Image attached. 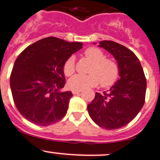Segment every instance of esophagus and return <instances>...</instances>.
Returning a JSON list of instances; mask_svg holds the SVG:
<instances>
[{"label": "esophagus", "instance_id": "esophagus-1", "mask_svg": "<svg viewBox=\"0 0 160 160\" xmlns=\"http://www.w3.org/2000/svg\"><path fill=\"white\" fill-rule=\"evenodd\" d=\"M73 94H78V93H81V91H78V90H72Z\"/></svg>", "mask_w": 160, "mask_h": 160}]
</instances>
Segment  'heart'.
<instances>
[{
    "mask_svg": "<svg viewBox=\"0 0 160 160\" xmlns=\"http://www.w3.org/2000/svg\"><path fill=\"white\" fill-rule=\"evenodd\" d=\"M85 56L93 64L90 67V74H76L69 79L68 87L72 90H86L94 87L101 82L103 87H109L117 82L119 77V67L115 60L106 58L103 51L98 48L91 47L85 51ZM74 57H69L63 66L64 74L70 76L74 72Z\"/></svg>",
    "mask_w": 160,
    "mask_h": 160,
    "instance_id": "1",
    "label": "heart"
}]
</instances>
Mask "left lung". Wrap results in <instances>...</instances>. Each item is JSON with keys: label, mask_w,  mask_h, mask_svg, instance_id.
<instances>
[{"label": "left lung", "mask_w": 160, "mask_h": 160, "mask_svg": "<svg viewBox=\"0 0 160 160\" xmlns=\"http://www.w3.org/2000/svg\"><path fill=\"white\" fill-rule=\"evenodd\" d=\"M98 47L114 57L119 67L120 78L108 93H96L88 105V112L102 128L117 129L132 121L142 109L147 82L140 60L132 51L113 41H101Z\"/></svg>", "instance_id": "8db88e82"}]
</instances>
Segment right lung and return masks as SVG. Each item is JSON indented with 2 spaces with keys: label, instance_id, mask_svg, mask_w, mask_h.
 <instances>
[{
  "label": "right lung",
  "instance_id": "add662e5",
  "mask_svg": "<svg viewBox=\"0 0 160 160\" xmlns=\"http://www.w3.org/2000/svg\"><path fill=\"white\" fill-rule=\"evenodd\" d=\"M82 45L47 37L26 48L17 57L10 88L17 109L28 121L47 126L66 115L72 93L62 90L65 85L63 66Z\"/></svg>",
  "mask_w": 160,
  "mask_h": 160
}]
</instances>
